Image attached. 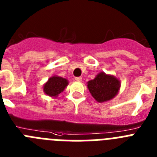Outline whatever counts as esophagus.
<instances>
[{
  "mask_svg": "<svg viewBox=\"0 0 157 157\" xmlns=\"http://www.w3.org/2000/svg\"><path fill=\"white\" fill-rule=\"evenodd\" d=\"M75 79L77 82H81L82 78V77H75Z\"/></svg>",
  "mask_w": 157,
  "mask_h": 157,
  "instance_id": "34e87169",
  "label": "esophagus"
}]
</instances>
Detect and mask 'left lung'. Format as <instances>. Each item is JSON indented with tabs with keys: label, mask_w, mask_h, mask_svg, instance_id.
<instances>
[{
	"label": "left lung",
	"mask_w": 157,
	"mask_h": 157,
	"mask_svg": "<svg viewBox=\"0 0 157 157\" xmlns=\"http://www.w3.org/2000/svg\"><path fill=\"white\" fill-rule=\"evenodd\" d=\"M120 81L116 77L101 72L94 79L88 82L89 90L98 102L112 99L120 90Z\"/></svg>",
	"instance_id": "8db88e82"
}]
</instances>
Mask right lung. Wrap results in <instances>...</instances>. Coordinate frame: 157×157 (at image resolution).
Returning a JSON list of instances; mask_svg holds the SVG:
<instances>
[{"mask_svg":"<svg viewBox=\"0 0 157 157\" xmlns=\"http://www.w3.org/2000/svg\"><path fill=\"white\" fill-rule=\"evenodd\" d=\"M67 80L59 76H52L44 85V92L50 97L56 98L67 86Z\"/></svg>","mask_w":157,"mask_h":157,"instance_id":"1","label":"right lung"}]
</instances>
